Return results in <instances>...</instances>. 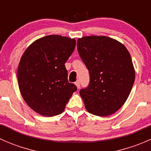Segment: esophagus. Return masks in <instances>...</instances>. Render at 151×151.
Segmentation results:
<instances>
[{
    "label": "esophagus",
    "instance_id": "34e87169",
    "mask_svg": "<svg viewBox=\"0 0 151 151\" xmlns=\"http://www.w3.org/2000/svg\"><path fill=\"white\" fill-rule=\"evenodd\" d=\"M74 84H75L76 86H77V89H79V88H80V81H77V82H75V83H74Z\"/></svg>",
    "mask_w": 151,
    "mask_h": 151
}]
</instances>
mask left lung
I'll return each instance as SVG.
<instances>
[{
	"label": "left lung",
	"instance_id": "obj_1",
	"mask_svg": "<svg viewBox=\"0 0 151 151\" xmlns=\"http://www.w3.org/2000/svg\"><path fill=\"white\" fill-rule=\"evenodd\" d=\"M77 50L90 74L80 94L88 112L100 117L115 113L126 102L135 80L130 53L118 41L104 36L77 40Z\"/></svg>",
	"mask_w": 151,
	"mask_h": 151
}]
</instances>
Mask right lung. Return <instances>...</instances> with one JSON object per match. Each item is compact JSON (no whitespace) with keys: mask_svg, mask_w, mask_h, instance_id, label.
<instances>
[{"mask_svg":"<svg viewBox=\"0 0 151 151\" xmlns=\"http://www.w3.org/2000/svg\"><path fill=\"white\" fill-rule=\"evenodd\" d=\"M75 46L74 39L50 35L33 42L22 54L17 69L19 91L26 104L39 115L62 113L77 91L75 85L68 83L65 67Z\"/></svg>","mask_w":151,"mask_h":151,"instance_id":"add662e5","label":"right lung"}]
</instances>
